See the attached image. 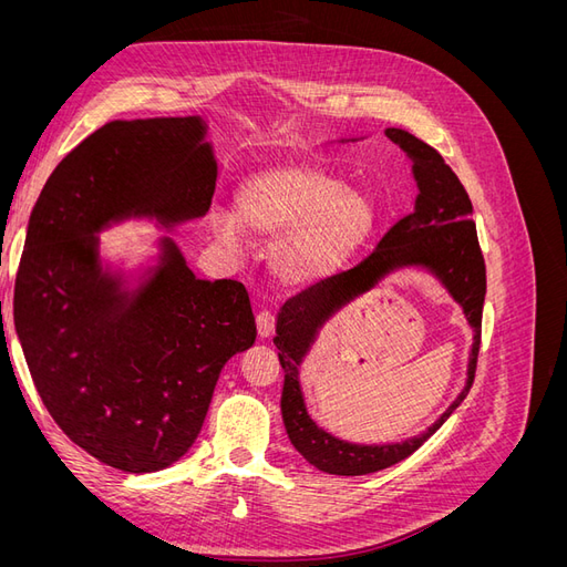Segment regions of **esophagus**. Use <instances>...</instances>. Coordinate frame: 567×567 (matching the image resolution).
I'll use <instances>...</instances> for the list:
<instances>
[{
    "instance_id": "obj_1",
    "label": "esophagus",
    "mask_w": 567,
    "mask_h": 567,
    "mask_svg": "<svg viewBox=\"0 0 567 567\" xmlns=\"http://www.w3.org/2000/svg\"><path fill=\"white\" fill-rule=\"evenodd\" d=\"M257 336H260L262 340L274 336V317H271V312H260V315H257Z\"/></svg>"
}]
</instances>
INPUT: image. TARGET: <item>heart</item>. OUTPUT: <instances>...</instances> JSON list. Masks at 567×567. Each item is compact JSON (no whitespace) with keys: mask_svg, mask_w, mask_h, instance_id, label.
I'll return each mask as SVG.
<instances>
[{"mask_svg":"<svg viewBox=\"0 0 567 567\" xmlns=\"http://www.w3.org/2000/svg\"><path fill=\"white\" fill-rule=\"evenodd\" d=\"M234 205L236 215H213L217 236L238 244L248 231L271 244V277L286 288H310L333 277L379 225L371 194L348 188L333 169L310 161L279 163L246 177Z\"/></svg>","mask_w":567,"mask_h":567,"instance_id":"1","label":"heart"}]
</instances>
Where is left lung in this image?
Returning <instances> with one entry per match:
<instances>
[{"instance_id": "1", "label": "left lung", "mask_w": 567, "mask_h": 567, "mask_svg": "<svg viewBox=\"0 0 567 567\" xmlns=\"http://www.w3.org/2000/svg\"><path fill=\"white\" fill-rule=\"evenodd\" d=\"M385 136L392 144H398L411 161V173H414L419 186L414 210L381 238L379 248L364 262L290 298L277 317V336H274V346L279 350V362L286 373L281 416L288 440L307 463L331 475H369L390 468L409 454H414L466 400L480 352V323H483L487 281L475 221L471 219V198L435 148L400 127H388ZM400 268H423L433 272L467 315L474 329L467 385L445 414L416 439L385 445H357L340 441L326 434L306 414L299 388V364L326 320Z\"/></svg>"}]
</instances>
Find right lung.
I'll use <instances>...</instances> for the list:
<instances>
[{"label": "right lung", "mask_w": 567, "mask_h": 567, "mask_svg": "<svg viewBox=\"0 0 567 567\" xmlns=\"http://www.w3.org/2000/svg\"><path fill=\"white\" fill-rule=\"evenodd\" d=\"M205 136L200 115L113 120L56 165L28 221L13 323L32 383L78 447L125 473L188 452L219 371L257 336L244 284L196 279L173 236L134 271L101 257L99 234L123 221L173 231L208 213Z\"/></svg>", "instance_id": "add662e5"}]
</instances>
